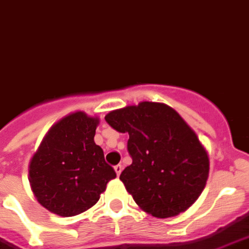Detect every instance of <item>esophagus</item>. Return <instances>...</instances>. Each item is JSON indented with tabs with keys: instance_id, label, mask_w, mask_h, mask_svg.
<instances>
[{
	"instance_id": "1",
	"label": "esophagus",
	"mask_w": 249,
	"mask_h": 249,
	"mask_svg": "<svg viewBox=\"0 0 249 249\" xmlns=\"http://www.w3.org/2000/svg\"><path fill=\"white\" fill-rule=\"evenodd\" d=\"M114 170H115V172H117V175H118V177H119V175H121V172H122V170H123L122 164H117V166L114 167Z\"/></svg>"
}]
</instances>
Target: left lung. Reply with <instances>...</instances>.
I'll use <instances>...</instances> for the list:
<instances>
[{
	"mask_svg": "<svg viewBox=\"0 0 249 249\" xmlns=\"http://www.w3.org/2000/svg\"><path fill=\"white\" fill-rule=\"evenodd\" d=\"M105 119L114 130L128 132L132 163L119 179L138 206L160 219L186 211L204 190L210 160L183 118L167 105L142 102Z\"/></svg>",
	"mask_w": 249,
	"mask_h": 249,
	"instance_id": "left-lung-1",
	"label": "left lung"
}]
</instances>
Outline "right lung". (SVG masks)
<instances>
[{"instance_id": "obj_1", "label": "right lung", "mask_w": 249, "mask_h": 249, "mask_svg": "<svg viewBox=\"0 0 249 249\" xmlns=\"http://www.w3.org/2000/svg\"><path fill=\"white\" fill-rule=\"evenodd\" d=\"M98 119L82 111L61 119L30 162V184L37 200L59 216L86 211L117 177L94 142Z\"/></svg>"}]
</instances>
